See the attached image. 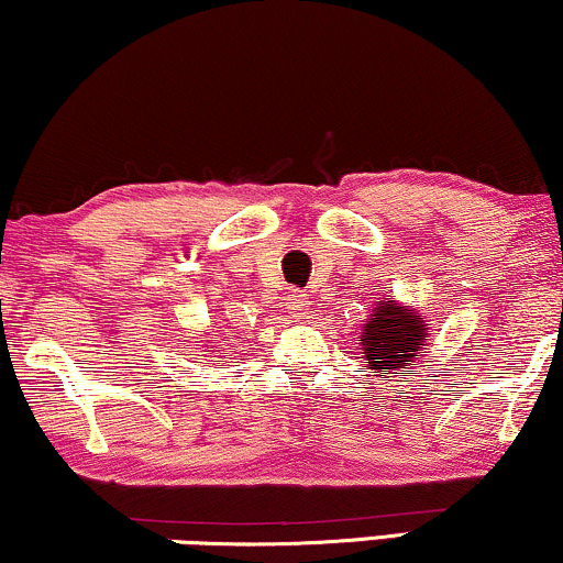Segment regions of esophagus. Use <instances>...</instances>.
Listing matches in <instances>:
<instances>
[{"instance_id":"obj_1","label":"esophagus","mask_w":563,"mask_h":563,"mask_svg":"<svg viewBox=\"0 0 563 563\" xmlns=\"http://www.w3.org/2000/svg\"><path fill=\"white\" fill-rule=\"evenodd\" d=\"M284 300H287V313H292V316H302V313H306L308 297L302 295L300 289H289Z\"/></svg>"}]
</instances>
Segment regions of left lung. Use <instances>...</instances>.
Instances as JSON below:
<instances>
[{
    "instance_id": "8db88e82",
    "label": "left lung",
    "mask_w": 563,
    "mask_h": 563,
    "mask_svg": "<svg viewBox=\"0 0 563 563\" xmlns=\"http://www.w3.org/2000/svg\"><path fill=\"white\" fill-rule=\"evenodd\" d=\"M424 332L427 323L419 316L387 297V302H379L374 319L363 327V358L376 374L413 366V355L424 342Z\"/></svg>"
}]
</instances>
